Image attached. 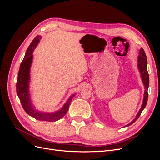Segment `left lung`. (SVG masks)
<instances>
[{"label": "left lung", "instance_id": "obj_1", "mask_svg": "<svg viewBox=\"0 0 160 160\" xmlns=\"http://www.w3.org/2000/svg\"><path fill=\"white\" fill-rule=\"evenodd\" d=\"M138 68L139 69L140 72H141V76L142 78V81L143 83L144 87H145V92H144V98H143V104L142 105V108L139 111V112L135 118L132 122L128 124L126 126H129V125H131L133 124L135 121H136L139 117L141 115L142 112L144 108H146L147 102H148V89L149 88V74L148 72L147 69V65H148V60H147V57L146 53H145L144 50L143 49V48H142L141 49L139 50V55L138 56Z\"/></svg>", "mask_w": 160, "mask_h": 160}]
</instances>
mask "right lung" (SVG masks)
<instances>
[{"mask_svg": "<svg viewBox=\"0 0 160 160\" xmlns=\"http://www.w3.org/2000/svg\"><path fill=\"white\" fill-rule=\"evenodd\" d=\"M41 39V37L37 35L31 42L29 47L26 51L25 56L24 57L20 69L18 73V79L17 82V93L22 108L26 111V113L31 115V117L36 119L44 122H56L61 119L68 111L69 105L72 99L75 95H71L67 100L63 107L59 111L54 113H47L37 111L33 109L31 103V99L28 93V83H29V70L32 59V52L37 47L38 41Z\"/></svg>", "mask_w": 160, "mask_h": 160, "instance_id": "obj_1", "label": "right lung"}]
</instances>
